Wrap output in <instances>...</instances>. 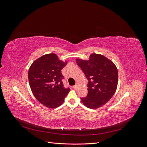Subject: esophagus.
<instances>
[{"instance_id":"34e87169","label":"esophagus","mask_w":147,"mask_h":147,"mask_svg":"<svg viewBox=\"0 0 147 147\" xmlns=\"http://www.w3.org/2000/svg\"><path fill=\"white\" fill-rule=\"evenodd\" d=\"M78 84H75V86H74L72 88H73L74 89H75V90H76V89L78 88Z\"/></svg>"}]
</instances>
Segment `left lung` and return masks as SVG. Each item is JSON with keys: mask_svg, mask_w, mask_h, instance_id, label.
Wrapping results in <instances>:
<instances>
[{"mask_svg": "<svg viewBox=\"0 0 147 147\" xmlns=\"http://www.w3.org/2000/svg\"><path fill=\"white\" fill-rule=\"evenodd\" d=\"M88 80V94L81 98L86 107L96 109L109 101L117 90L118 72L113 62L102 55L92 53L88 60L76 59Z\"/></svg>", "mask_w": 147, "mask_h": 147, "instance_id": "obj_1", "label": "left lung"}]
</instances>
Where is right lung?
Here are the masks:
<instances>
[{"label": "right lung", "mask_w": 147, "mask_h": 147, "mask_svg": "<svg viewBox=\"0 0 147 147\" xmlns=\"http://www.w3.org/2000/svg\"><path fill=\"white\" fill-rule=\"evenodd\" d=\"M67 62L59 60L55 53H50L35 60L30 66L28 78L31 91L40 103L48 108L58 107L70 91L62 82L64 77L61 70Z\"/></svg>", "instance_id": "1"}]
</instances>
